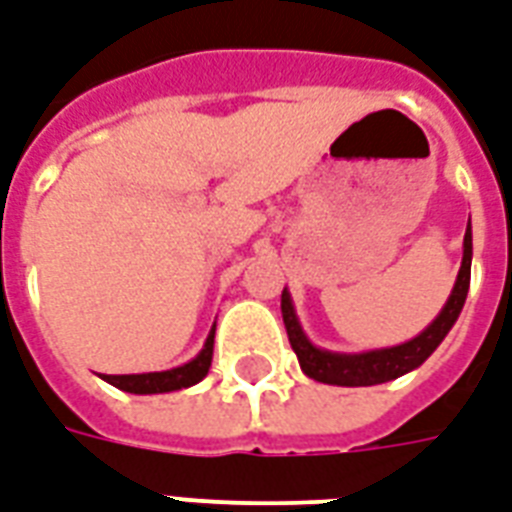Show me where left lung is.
<instances>
[{"label": "left lung", "instance_id": "1", "mask_svg": "<svg viewBox=\"0 0 512 512\" xmlns=\"http://www.w3.org/2000/svg\"><path fill=\"white\" fill-rule=\"evenodd\" d=\"M470 265H473V230L467 225L462 265H459V273H456L454 290L448 295L446 306L440 308L438 317L432 319L411 341L397 343V346H386V349L360 351V354L327 351L308 341V335L300 327L298 314H295V306H292V295L284 287L282 317L284 327H287V335H290L292 351L298 354L300 370L308 378H314V381L333 386H376L386 384V381H395V378L416 370L443 343L448 330L454 327V322L462 314L467 290H470Z\"/></svg>", "mask_w": 512, "mask_h": 512}]
</instances>
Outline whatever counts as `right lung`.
Wrapping results in <instances>:
<instances>
[{"instance_id":"right-lung-1","label":"right lung","mask_w":512,"mask_h":512,"mask_svg":"<svg viewBox=\"0 0 512 512\" xmlns=\"http://www.w3.org/2000/svg\"><path fill=\"white\" fill-rule=\"evenodd\" d=\"M217 327V325H214ZM214 327L206 335L204 349L195 354L193 360L179 365V368L161 370V373H131V376H104V381L131 395H163V392H177L187 386L198 384L201 378L212 368V351H214Z\"/></svg>"}]
</instances>
